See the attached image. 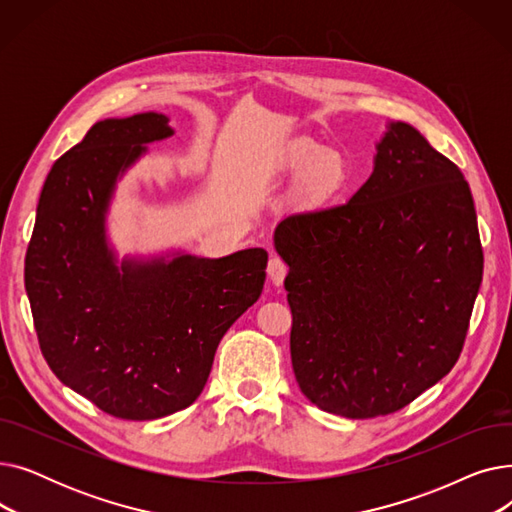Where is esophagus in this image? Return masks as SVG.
Masks as SVG:
<instances>
[{"label":"esophagus","instance_id":"1","mask_svg":"<svg viewBox=\"0 0 512 512\" xmlns=\"http://www.w3.org/2000/svg\"><path fill=\"white\" fill-rule=\"evenodd\" d=\"M286 274H288L286 263H284L280 257H272L270 263H267V276H270L272 284H274V286H282Z\"/></svg>","mask_w":512,"mask_h":512}]
</instances>
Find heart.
<instances>
[{"label":"heart","mask_w":512,"mask_h":512,"mask_svg":"<svg viewBox=\"0 0 512 512\" xmlns=\"http://www.w3.org/2000/svg\"><path fill=\"white\" fill-rule=\"evenodd\" d=\"M272 174L282 178H309V186L315 195L332 193L342 182L344 172L340 161L328 151L313 145H292L284 149L272 164Z\"/></svg>","instance_id":"1"}]
</instances>
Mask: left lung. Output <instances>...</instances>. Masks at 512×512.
Masks as SVG:
<instances>
[{"mask_svg":"<svg viewBox=\"0 0 512 512\" xmlns=\"http://www.w3.org/2000/svg\"><path fill=\"white\" fill-rule=\"evenodd\" d=\"M290 357L321 411L369 419L407 407L454 367L483 253L463 172L407 122H388L373 172L342 205L286 215Z\"/></svg>","mask_w":512,"mask_h":512,"instance_id":"left-lung-1","label":"left lung"}]
</instances>
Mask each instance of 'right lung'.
I'll return each instance as SVG.
<instances>
[{
    "mask_svg": "<svg viewBox=\"0 0 512 512\" xmlns=\"http://www.w3.org/2000/svg\"><path fill=\"white\" fill-rule=\"evenodd\" d=\"M172 134L157 112L95 122L47 174L24 259L47 365L101 411L132 421L193 405L220 340L265 282L263 249L120 259L107 234L118 184Z\"/></svg>",
    "mask_w": 512,
    "mask_h": 512,
    "instance_id": "add662e5",
    "label": "right lung"
}]
</instances>
